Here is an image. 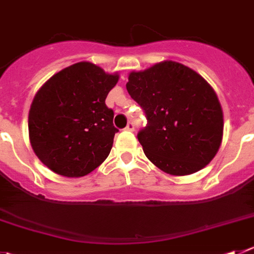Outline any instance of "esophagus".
<instances>
[{"instance_id": "esophagus-1", "label": "esophagus", "mask_w": 254, "mask_h": 254, "mask_svg": "<svg viewBox=\"0 0 254 254\" xmlns=\"http://www.w3.org/2000/svg\"><path fill=\"white\" fill-rule=\"evenodd\" d=\"M126 131H134V123L133 122H128L127 126H126Z\"/></svg>"}]
</instances>
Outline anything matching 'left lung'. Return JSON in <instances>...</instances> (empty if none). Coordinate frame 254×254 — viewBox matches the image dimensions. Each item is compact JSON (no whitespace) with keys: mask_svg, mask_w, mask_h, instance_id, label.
Masks as SVG:
<instances>
[{"mask_svg":"<svg viewBox=\"0 0 254 254\" xmlns=\"http://www.w3.org/2000/svg\"><path fill=\"white\" fill-rule=\"evenodd\" d=\"M126 88L147 118L137 138L153 165L181 176L213 160L222 143L223 111L203 76L169 60L131 73Z\"/></svg>","mask_w":254,"mask_h":254,"instance_id":"obj_1","label":"left lung"}]
</instances>
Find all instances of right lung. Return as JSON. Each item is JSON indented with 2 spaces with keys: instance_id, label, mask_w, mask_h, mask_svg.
<instances>
[{
  "instance_id": "right-lung-1",
  "label": "right lung",
  "mask_w": 254,
  "mask_h": 254,
  "mask_svg": "<svg viewBox=\"0 0 254 254\" xmlns=\"http://www.w3.org/2000/svg\"><path fill=\"white\" fill-rule=\"evenodd\" d=\"M117 81V74L81 62L51 76L36 93L29 113L30 142L51 171L79 178L108 157L118 129L106 98Z\"/></svg>"
}]
</instances>
